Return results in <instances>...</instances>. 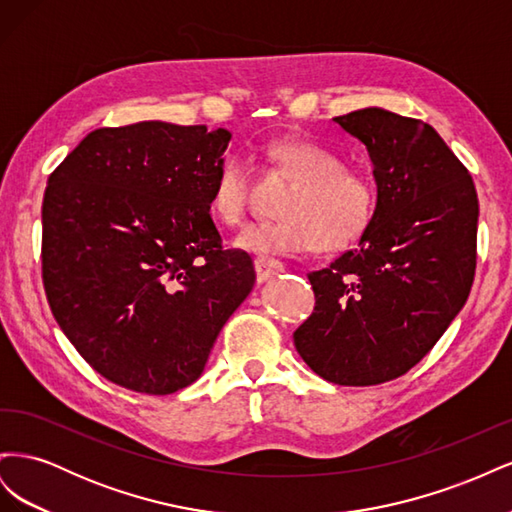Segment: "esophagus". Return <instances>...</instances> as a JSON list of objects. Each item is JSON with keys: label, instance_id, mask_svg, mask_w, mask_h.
Instances as JSON below:
<instances>
[{"label": "esophagus", "instance_id": "1", "mask_svg": "<svg viewBox=\"0 0 512 512\" xmlns=\"http://www.w3.org/2000/svg\"><path fill=\"white\" fill-rule=\"evenodd\" d=\"M254 269H256V280L262 284L271 280V277L280 275L284 271V265L280 260H273V258H256Z\"/></svg>", "mask_w": 512, "mask_h": 512}]
</instances>
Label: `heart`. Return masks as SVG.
I'll list each match as a JSON object with an SVG mask.
<instances>
[{
    "instance_id": "b5f03b06",
    "label": "heart",
    "mask_w": 512,
    "mask_h": 512,
    "mask_svg": "<svg viewBox=\"0 0 512 512\" xmlns=\"http://www.w3.org/2000/svg\"><path fill=\"white\" fill-rule=\"evenodd\" d=\"M277 173L292 179L280 220L247 224L232 245L256 256H292L344 250L376 218L378 190L365 173L344 166L335 151L305 138H280L265 147ZM252 170L243 156H228L211 183L209 207L224 224H239L250 203Z\"/></svg>"
}]
</instances>
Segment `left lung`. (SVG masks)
I'll return each mask as SVG.
<instances>
[{
	"label": "left lung",
	"mask_w": 512,
	"mask_h": 512,
	"mask_svg": "<svg viewBox=\"0 0 512 512\" xmlns=\"http://www.w3.org/2000/svg\"><path fill=\"white\" fill-rule=\"evenodd\" d=\"M335 123L365 145L378 209L354 250L307 275L316 307L294 346L320 378L371 386L404 376L466 305L478 198L429 123L378 106Z\"/></svg>",
	"instance_id": "left-lung-1"
}]
</instances>
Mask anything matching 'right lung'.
<instances>
[{"instance_id": "add662e5", "label": "right lung", "mask_w": 512, "mask_h": 512, "mask_svg": "<svg viewBox=\"0 0 512 512\" xmlns=\"http://www.w3.org/2000/svg\"><path fill=\"white\" fill-rule=\"evenodd\" d=\"M224 128L141 121L89 132L42 203L51 312L100 376L170 395L198 380L252 292V258L224 250L209 213Z\"/></svg>"}]
</instances>
